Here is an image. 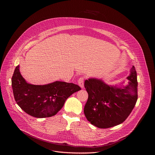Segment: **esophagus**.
Here are the masks:
<instances>
[{"label": "esophagus", "mask_w": 155, "mask_h": 155, "mask_svg": "<svg viewBox=\"0 0 155 155\" xmlns=\"http://www.w3.org/2000/svg\"><path fill=\"white\" fill-rule=\"evenodd\" d=\"M84 78L83 77L79 78L78 80V84L81 88H83L84 87Z\"/></svg>", "instance_id": "34e87169"}]
</instances>
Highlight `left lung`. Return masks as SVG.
<instances>
[{
	"label": "left lung",
	"mask_w": 155,
	"mask_h": 155,
	"mask_svg": "<svg viewBox=\"0 0 155 155\" xmlns=\"http://www.w3.org/2000/svg\"><path fill=\"white\" fill-rule=\"evenodd\" d=\"M130 81L123 87L109 86L102 80H85L88 93L84 114L92 124L99 128H108L124 122L133 110L137 100V72L132 66L127 78Z\"/></svg>",
	"instance_id": "left-lung-1"
}]
</instances>
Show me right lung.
<instances>
[{"label":"right lung","instance_id":"obj_1","mask_svg":"<svg viewBox=\"0 0 155 155\" xmlns=\"http://www.w3.org/2000/svg\"><path fill=\"white\" fill-rule=\"evenodd\" d=\"M16 67L12 78L14 97L22 110L35 118L55 115L63 107L66 99L81 87L72 83L55 81L45 85L28 83Z\"/></svg>","mask_w":155,"mask_h":155}]
</instances>
